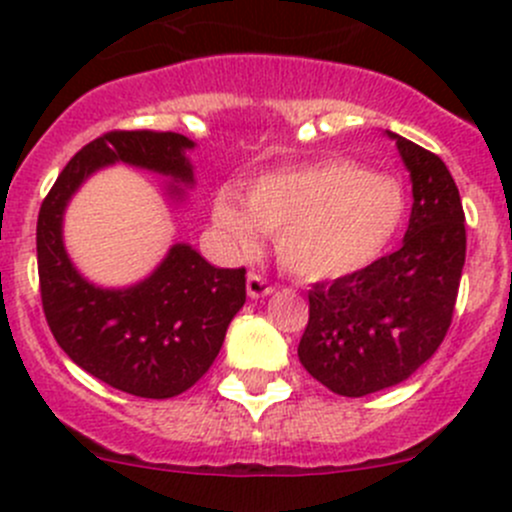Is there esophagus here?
Instances as JSON below:
<instances>
[{
	"mask_svg": "<svg viewBox=\"0 0 512 512\" xmlns=\"http://www.w3.org/2000/svg\"><path fill=\"white\" fill-rule=\"evenodd\" d=\"M272 292H274V287L267 282L265 277H260V274H255V272L247 274V297L265 299V297H270Z\"/></svg>",
	"mask_w": 512,
	"mask_h": 512,
	"instance_id": "34e87169",
	"label": "esophagus"
}]
</instances>
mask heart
Returning a JSON list of instances; mask_svg holds the SVG:
<instances>
[{
	"instance_id": "1",
	"label": "heart",
	"mask_w": 512,
	"mask_h": 512,
	"mask_svg": "<svg viewBox=\"0 0 512 512\" xmlns=\"http://www.w3.org/2000/svg\"><path fill=\"white\" fill-rule=\"evenodd\" d=\"M405 213L400 181L341 157L257 176L242 198L220 188L211 208L230 255H257L262 233H270L284 270L306 282L370 270L395 242Z\"/></svg>"
}]
</instances>
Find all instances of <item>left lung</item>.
<instances>
[{"label":"left lung","mask_w":512,"mask_h":512,"mask_svg":"<svg viewBox=\"0 0 512 512\" xmlns=\"http://www.w3.org/2000/svg\"><path fill=\"white\" fill-rule=\"evenodd\" d=\"M410 171L412 213L400 250L370 270L316 284L299 360L343 397L407 380L449 331L466 260L459 188L437 154L385 129Z\"/></svg>","instance_id":"8db88e82"}]
</instances>
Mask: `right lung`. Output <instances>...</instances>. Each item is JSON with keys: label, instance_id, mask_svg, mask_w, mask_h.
Listing matches in <instances>:
<instances>
[{"label": "right lung", "instance_id": "obj_1", "mask_svg": "<svg viewBox=\"0 0 512 512\" xmlns=\"http://www.w3.org/2000/svg\"><path fill=\"white\" fill-rule=\"evenodd\" d=\"M193 149L176 132L102 134L68 161L36 225L41 301L58 346L93 378L149 400L181 395L211 368L245 304V270L213 267L188 242H174L144 279L102 287L73 265L63 220L78 188L115 164L164 176L166 198L184 203L196 186Z\"/></svg>", "mask_w": 512, "mask_h": 512}]
</instances>
